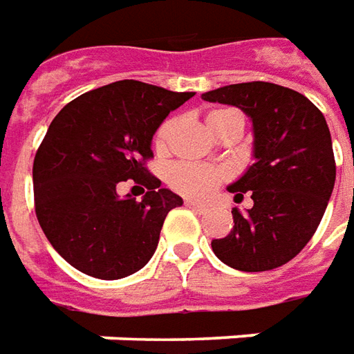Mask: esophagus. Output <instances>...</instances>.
Returning <instances> with one entry per match:
<instances>
[{"mask_svg":"<svg viewBox=\"0 0 354 354\" xmlns=\"http://www.w3.org/2000/svg\"><path fill=\"white\" fill-rule=\"evenodd\" d=\"M185 204L189 206L191 209H194V212H201V214H204V212H208V206L206 204H202V202H196V201H185Z\"/></svg>","mask_w":354,"mask_h":354,"instance_id":"1","label":"esophagus"}]
</instances>
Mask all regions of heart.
I'll return each instance as SVG.
<instances>
[{"mask_svg": "<svg viewBox=\"0 0 354 354\" xmlns=\"http://www.w3.org/2000/svg\"><path fill=\"white\" fill-rule=\"evenodd\" d=\"M229 113H235V111H229V109H216L208 115V127L209 129H216L219 121ZM173 129H175V121L167 119L163 121L156 138H153V145L156 148L162 152L167 148V142L173 135ZM225 173L216 167H209V165H202V163H175L169 167L167 171V183L171 185L173 191L181 192L185 196H191V198H204L208 196L209 192L218 187L219 183L223 181Z\"/></svg>", "mask_w": 354, "mask_h": 354, "instance_id": "heart-1", "label": "heart"}]
</instances>
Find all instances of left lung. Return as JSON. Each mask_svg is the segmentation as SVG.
<instances>
[{"mask_svg": "<svg viewBox=\"0 0 354 354\" xmlns=\"http://www.w3.org/2000/svg\"><path fill=\"white\" fill-rule=\"evenodd\" d=\"M239 107L252 123L254 163L227 187L235 202L250 192L254 206L231 209L227 237L212 250L241 272L287 264L314 235L335 185V160L326 117L310 100L272 82H241L202 94Z\"/></svg>", "mask_w": 354, "mask_h": 354, "instance_id": "left-lung-1", "label": "left lung"}]
</instances>
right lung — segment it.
I'll use <instances>...</instances> for the list:
<instances>
[{"mask_svg": "<svg viewBox=\"0 0 354 354\" xmlns=\"http://www.w3.org/2000/svg\"><path fill=\"white\" fill-rule=\"evenodd\" d=\"M194 92L117 80L69 102L51 121L32 167L36 218L73 268L121 279L148 264L163 219L183 198L145 167L152 138ZM127 178L149 189L143 201L119 197Z\"/></svg>", "mask_w": 354, "mask_h": 354, "instance_id": "right-lung-1", "label": "right lung"}]
</instances>
